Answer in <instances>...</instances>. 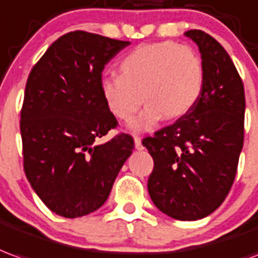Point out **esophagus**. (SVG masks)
<instances>
[{"instance_id": "obj_1", "label": "esophagus", "mask_w": 258, "mask_h": 258, "mask_svg": "<svg viewBox=\"0 0 258 258\" xmlns=\"http://www.w3.org/2000/svg\"><path fill=\"white\" fill-rule=\"evenodd\" d=\"M134 142H135V148L137 149H142V142H141V137H138V135H134Z\"/></svg>"}]
</instances>
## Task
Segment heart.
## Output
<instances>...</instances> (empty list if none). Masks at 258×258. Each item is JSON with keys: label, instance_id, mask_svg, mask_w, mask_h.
<instances>
[{"label": "heart", "instance_id": "b5f03b06", "mask_svg": "<svg viewBox=\"0 0 258 258\" xmlns=\"http://www.w3.org/2000/svg\"><path fill=\"white\" fill-rule=\"evenodd\" d=\"M118 68L120 75L102 78L100 91L109 110L123 121L133 118L142 100L148 102L131 123L133 130L151 128L163 117L173 120L184 116L204 88L201 57L174 41L141 44L124 55Z\"/></svg>", "mask_w": 258, "mask_h": 258}]
</instances>
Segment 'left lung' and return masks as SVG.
Segmentation results:
<instances>
[{
	"label": "left lung",
	"instance_id": "left-lung-1",
	"mask_svg": "<svg viewBox=\"0 0 258 258\" xmlns=\"http://www.w3.org/2000/svg\"><path fill=\"white\" fill-rule=\"evenodd\" d=\"M204 66L196 106L142 140L154 159L148 191L163 214L180 221L210 215L233 184L244 140V88L229 54L212 36L188 30Z\"/></svg>",
	"mask_w": 258,
	"mask_h": 258
}]
</instances>
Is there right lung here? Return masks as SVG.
<instances>
[{
	"mask_svg": "<svg viewBox=\"0 0 258 258\" xmlns=\"http://www.w3.org/2000/svg\"><path fill=\"white\" fill-rule=\"evenodd\" d=\"M130 41L75 30L54 41L29 74L22 110L23 169L48 210L78 218L99 210L134 149L120 133L96 145L116 117L106 106L104 66Z\"/></svg>",
	"mask_w": 258,
	"mask_h": 258,
	"instance_id": "1",
	"label": "right lung"
}]
</instances>
